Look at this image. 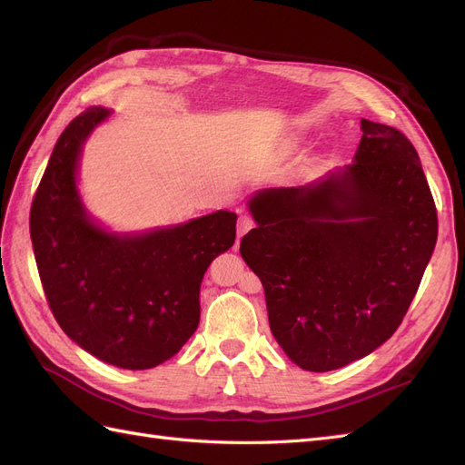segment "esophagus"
<instances>
[{"instance_id": "esophagus-1", "label": "esophagus", "mask_w": 465, "mask_h": 465, "mask_svg": "<svg viewBox=\"0 0 465 465\" xmlns=\"http://www.w3.org/2000/svg\"><path fill=\"white\" fill-rule=\"evenodd\" d=\"M252 227H254V221H252L250 215H241V217H238V223H236V234H238V238H242Z\"/></svg>"}]
</instances>
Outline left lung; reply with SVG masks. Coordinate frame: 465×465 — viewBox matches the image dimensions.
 <instances>
[{
	"label": "left lung",
	"mask_w": 465,
	"mask_h": 465,
	"mask_svg": "<svg viewBox=\"0 0 465 465\" xmlns=\"http://www.w3.org/2000/svg\"><path fill=\"white\" fill-rule=\"evenodd\" d=\"M355 161L248 202L241 254L265 292L272 333L311 372L367 357L401 323L439 219L419 154L400 130L361 120Z\"/></svg>",
	"instance_id": "left-lung-1"
}]
</instances>
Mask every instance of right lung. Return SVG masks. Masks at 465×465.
<instances>
[{
    "label": "right lung",
    "mask_w": 465,
    "mask_h": 465,
    "mask_svg": "<svg viewBox=\"0 0 465 465\" xmlns=\"http://www.w3.org/2000/svg\"><path fill=\"white\" fill-rule=\"evenodd\" d=\"M110 110L91 106L69 122L31 207V238L54 318L108 364L145 371L174 357L200 323L209 263L236 238V213L215 211L139 234L108 232L77 192L79 154Z\"/></svg>",
    "instance_id": "add662e5"
}]
</instances>
